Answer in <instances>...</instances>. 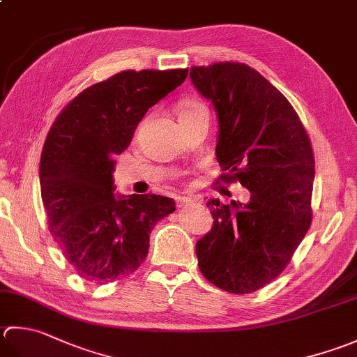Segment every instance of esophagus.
Instances as JSON below:
<instances>
[{"label": "esophagus", "mask_w": 357, "mask_h": 357, "mask_svg": "<svg viewBox=\"0 0 357 357\" xmlns=\"http://www.w3.org/2000/svg\"><path fill=\"white\" fill-rule=\"evenodd\" d=\"M174 201H176V207H183V206L190 204L192 198H188V197H176V198H174Z\"/></svg>", "instance_id": "1"}]
</instances>
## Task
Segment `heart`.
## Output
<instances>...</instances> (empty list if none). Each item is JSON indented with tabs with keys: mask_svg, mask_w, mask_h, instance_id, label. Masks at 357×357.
<instances>
[{
	"mask_svg": "<svg viewBox=\"0 0 357 357\" xmlns=\"http://www.w3.org/2000/svg\"><path fill=\"white\" fill-rule=\"evenodd\" d=\"M204 107L199 102H195V100H190V102H185L183 105V108H181V114H188V113H193V111H198V109H202Z\"/></svg>",
	"mask_w": 357,
	"mask_h": 357,
	"instance_id": "heart-1",
	"label": "heart"
}]
</instances>
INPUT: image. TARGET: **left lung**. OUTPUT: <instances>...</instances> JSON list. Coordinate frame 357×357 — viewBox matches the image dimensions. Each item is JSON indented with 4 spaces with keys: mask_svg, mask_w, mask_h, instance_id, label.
Here are the masks:
<instances>
[{
    "mask_svg": "<svg viewBox=\"0 0 357 357\" xmlns=\"http://www.w3.org/2000/svg\"><path fill=\"white\" fill-rule=\"evenodd\" d=\"M190 80L218 117L220 181L250 193L207 201L213 226L197 241L198 266L220 289L249 294L282 274L311 226V142L286 97L250 66H193Z\"/></svg>",
    "mask_w": 357,
    "mask_h": 357,
    "instance_id": "obj_1",
    "label": "left lung"
}]
</instances>
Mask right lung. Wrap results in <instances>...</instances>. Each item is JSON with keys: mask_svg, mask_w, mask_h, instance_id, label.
<instances>
[{"mask_svg": "<svg viewBox=\"0 0 357 357\" xmlns=\"http://www.w3.org/2000/svg\"><path fill=\"white\" fill-rule=\"evenodd\" d=\"M188 69L122 71L73 99L55 119L40 160L49 230L77 274L113 282L144 263L150 234L174 212L159 195H117L114 158L130 145L150 107L185 80Z\"/></svg>", "mask_w": 357, "mask_h": 357, "instance_id": "add662e5", "label": "right lung"}]
</instances>
